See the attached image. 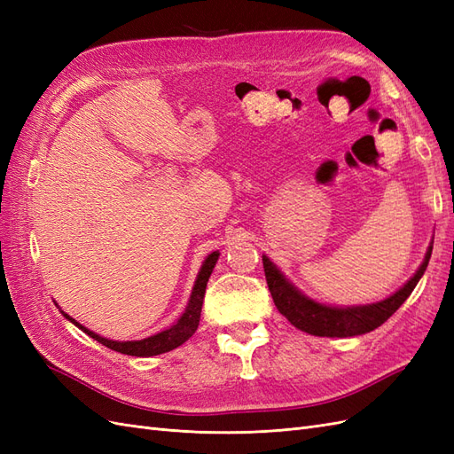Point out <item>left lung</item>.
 <instances>
[{
    "mask_svg": "<svg viewBox=\"0 0 454 454\" xmlns=\"http://www.w3.org/2000/svg\"><path fill=\"white\" fill-rule=\"evenodd\" d=\"M432 246L434 240L430 242L428 252H426L424 261L417 272L400 290L394 292L387 299L369 305L333 307L320 303V301L301 292L290 278H286V274L267 255H263V269L274 305L301 332L316 337H356L373 332V329L387 322L405 303V299L415 290L426 267H428Z\"/></svg>",
    "mask_w": 454,
    "mask_h": 454,
    "instance_id": "1",
    "label": "left lung"
}]
</instances>
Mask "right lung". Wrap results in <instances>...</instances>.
Returning <instances> with one entry per match:
<instances>
[{"mask_svg": "<svg viewBox=\"0 0 454 454\" xmlns=\"http://www.w3.org/2000/svg\"><path fill=\"white\" fill-rule=\"evenodd\" d=\"M219 252H212L208 257L202 261V267L197 274V280L193 290H191L187 307L184 310V314L177 318L170 327L162 329V332L140 339V340H114V339H106L98 333L90 332L83 324H79L77 320H74L70 314H66L62 309L60 312L64 314L66 320H70L74 325H77L81 332H85L89 337H92L94 340H98L100 345L112 348L115 352L121 354H129V356H138V358H149V356H157V354H164L170 352L177 347H182L184 342L197 332L199 327V320H200V310H202V301H204V292H206V284H208L210 274L217 263ZM59 307V305H57Z\"/></svg>", "mask_w": 454, "mask_h": 454, "instance_id": "right-lung-1", "label": "right lung"}]
</instances>
